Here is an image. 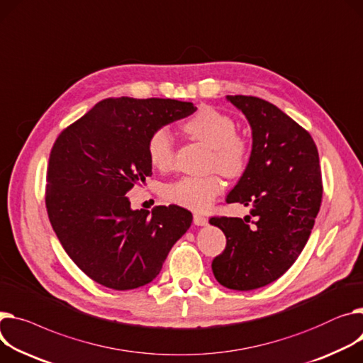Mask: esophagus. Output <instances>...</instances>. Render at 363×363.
Segmentation results:
<instances>
[{
	"instance_id": "obj_1",
	"label": "esophagus",
	"mask_w": 363,
	"mask_h": 363,
	"mask_svg": "<svg viewBox=\"0 0 363 363\" xmlns=\"http://www.w3.org/2000/svg\"><path fill=\"white\" fill-rule=\"evenodd\" d=\"M208 223V220H207V217H204V216H201V214H194V225H197V226H206Z\"/></svg>"
}]
</instances>
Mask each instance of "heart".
I'll return each mask as SVG.
<instances>
[{"instance_id": "heart-1", "label": "heart", "mask_w": 363, "mask_h": 363, "mask_svg": "<svg viewBox=\"0 0 363 363\" xmlns=\"http://www.w3.org/2000/svg\"><path fill=\"white\" fill-rule=\"evenodd\" d=\"M184 131L194 140L204 143L211 149L210 169H217L225 177H238L244 172L248 147L247 141L236 134L235 121L210 106L199 112L184 124ZM147 156L159 171H169L174 166V140L166 128L156 130L147 141ZM223 189L222 179L216 174L207 177H184L163 189L166 200L182 207L204 211Z\"/></svg>"}]
</instances>
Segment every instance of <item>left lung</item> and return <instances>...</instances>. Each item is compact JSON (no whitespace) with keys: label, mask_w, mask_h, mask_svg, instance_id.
<instances>
[{"label":"left lung","mask_w":363,"mask_h":363,"mask_svg":"<svg viewBox=\"0 0 363 363\" xmlns=\"http://www.w3.org/2000/svg\"><path fill=\"white\" fill-rule=\"evenodd\" d=\"M226 99L252 133L248 164L226 203L250 206L251 216L211 217L226 236L211 270L228 289L254 291L283 276L308 242L323 199L320 157L309 133L273 104L242 94Z\"/></svg>","instance_id":"left-lung-1"}]
</instances>
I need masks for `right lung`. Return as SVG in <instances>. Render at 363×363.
Listing matches in <instances>:
<instances>
[{
	"mask_svg": "<svg viewBox=\"0 0 363 363\" xmlns=\"http://www.w3.org/2000/svg\"><path fill=\"white\" fill-rule=\"evenodd\" d=\"M191 102L115 98L96 104L57 138L46 210L68 257L115 291L150 283L192 214L178 206L133 210L127 192L152 175L150 135L194 113Z\"/></svg>",
	"mask_w": 363,
	"mask_h": 363,
	"instance_id": "add662e5",
	"label": "right lung"
}]
</instances>
